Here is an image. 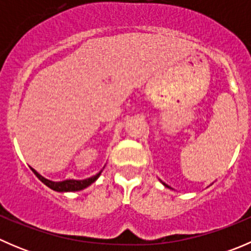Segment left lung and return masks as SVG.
Returning <instances> with one entry per match:
<instances>
[{
    "mask_svg": "<svg viewBox=\"0 0 251 251\" xmlns=\"http://www.w3.org/2000/svg\"><path fill=\"white\" fill-rule=\"evenodd\" d=\"M161 183H163V184H164V186H165V187H168V188H171V187H169V186H168V184H166V183H165V182H161Z\"/></svg>",
    "mask_w": 251,
    "mask_h": 251,
    "instance_id": "8db88e82",
    "label": "left lung"
}]
</instances>
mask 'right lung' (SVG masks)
<instances>
[{"mask_svg": "<svg viewBox=\"0 0 251 251\" xmlns=\"http://www.w3.org/2000/svg\"><path fill=\"white\" fill-rule=\"evenodd\" d=\"M32 173L37 176V178L42 182V183L46 184L47 187H50V189L55 192H76V191H82V189L87 188L88 186L96 182V179L100 176L103 170H100V173L96 174L95 176L92 177H88V178L85 179H65V181H60V182H54V181H50V179L45 178L44 176H41L36 170L31 168Z\"/></svg>", "mask_w": 251, "mask_h": 251, "instance_id": "add662e5", "label": "right lung"}]
</instances>
